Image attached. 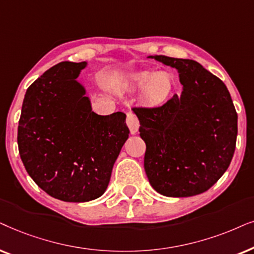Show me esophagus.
<instances>
[{
	"instance_id": "34e87169",
	"label": "esophagus",
	"mask_w": 254,
	"mask_h": 254,
	"mask_svg": "<svg viewBox=\"0 0 254 254\" xmlns=\"http://www.w3.org/2000/svg\"><path fill=\"white\" fill-rule=\"evenodd\" d=\"M127 124L130 129L131 134H136L138 132V129H139V121L136 115L133 113H127Z\"/></svg>"
}]
</instances>
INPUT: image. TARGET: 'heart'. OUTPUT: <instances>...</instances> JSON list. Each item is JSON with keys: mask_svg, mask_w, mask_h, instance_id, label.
Instances as JSON below:
<instances>
[{"mask_svg": "<svg viewBox=\"0 0 254 254\" xmlns=\"http://www.w3.org/2000/svg\"><path fill=\"white\" fill-rule=\"evenodd\" d=\"M131 83L138 89H144L145 97L151 103H161L172 95L174 90L173 76L168 73L143 72L131 77Z\"/></svg>", "mask_w": 254, "mask_h": 254, "instance_id": "heart-1", "label": "heart"}]
</instances>
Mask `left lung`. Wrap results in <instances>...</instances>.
<instances>
[{"label": "left lung", "instance_id": "left-lung-1", "mask_svg": "<svg viewBox=\"0 0 254 254\" xmlns=\"http://www.w3.org/2000/svg\"><path fill=\"white\" fill-rule=\"evenodd\" d=\"M147 58L175 68L180 95L164 106L133 108L146 144L145 173L155 191L189 197L208 190L228 170L237 139V113L222 80L190 59Z\"/></svg>", "mask_w": 254, "mask_h": 254}]
</instances>
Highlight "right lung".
Returning <instances> with one entry per match:
<instances>
[{"label":"right lung","mask_w":254,"mask_h":254,"mask_svg":"<svg viewBox=\"0 0 254 254\" xmlns=\"http://www.w3.org/2000/svg\"><path fill=\"white\" fill-rule=\"evenodd\" d=\"M87 62L51 67L26 90L18 123L19 155L32 180L65 202L100 197L129 138L127 115L94 113L77 81Z\"/></svg>","instance_id":"obj_1"}]
</instances>
